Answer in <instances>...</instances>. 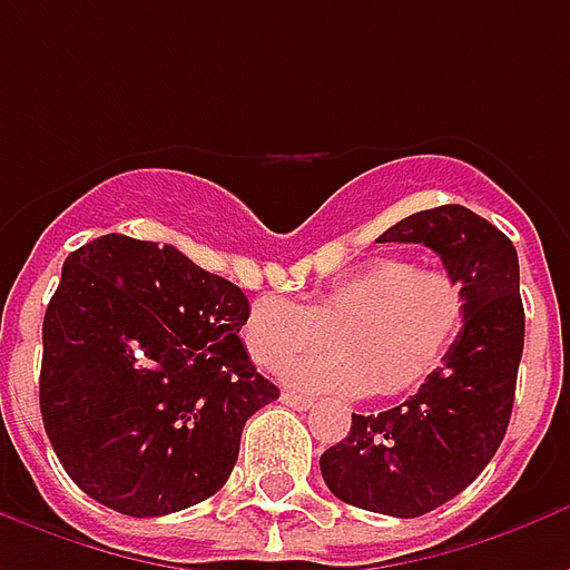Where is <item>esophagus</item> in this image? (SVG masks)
I'll list each match as a JSON object with an SVG mask.
<instances>
[{
    "label": "esophagus",
    "mask_w": 570,
    "mask_h": 570,
    "mask_svg": "<svg viewBox=\"0 0 570 570\" xmlns=\"http://www.w3.org/2000/svg\"><path fill=\"white\" fill-rule=\"evenodd\" d=\"M281 400H284L286 406L298 409V412H305V409H311V406H314V400H311V396H305V394H296V391H284V394H281Z\"/></svg>",
    "instance_id": "esophagus-1"
}]
</instances>
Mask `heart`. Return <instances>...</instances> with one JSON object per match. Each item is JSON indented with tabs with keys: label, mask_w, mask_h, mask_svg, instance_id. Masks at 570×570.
I'll list each match as a JSON object with an SVG mask.
<instances>
[{
	"label": "heart",
	"mask_w": 570,
	"mask_h": 570,
	"mask_svg": "<svg viewBox=\"0 0 570 570\" xmlns=\"http://www.w3.org/2000/svg\"><path fill=\"white\" fill-rule=\"evenodd\" d=\"M466 296L458 277L382 256L335 277L298 305L262 296L244 321L249 357L277 372L298 353L320 350L334 333L336 351L303 358L284 379L317 394H403L419 387L449 354L464 326Z\"/></svg>",
	"instance_id": "heart-1"
}]
</instances>
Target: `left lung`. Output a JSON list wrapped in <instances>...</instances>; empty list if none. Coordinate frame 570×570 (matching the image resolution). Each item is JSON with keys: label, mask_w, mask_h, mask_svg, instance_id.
Masks as SVG:
<instances>
[{"label": "left lung", "mask_w": 570, "mask_h": 570, "mask_svg": "<svg viewBox=\"0 0 570 570\" xmlns=\"http://www.w3.org/2000/svg\"><path fill=\"white\" fill-rule=\"evenodd\" d=\"M391 240L424 244L461 281L464 326L419 394L351 419L345 440L321 454V473L338 501L415 519L461 494L498 452L513 412L525 311L513 240L461 204L412 213L379 237Z\"/></svg>", "instance_id": "obj_1"}]
</instances>
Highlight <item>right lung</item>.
<instances>
[{
  "mask_svg": "<svg viewBox=\"0 0 570 570\" xmlns=\"http://www.w3.org/2000/svg\"><path fill=\"white\" fill-rule=\"evenodd\" d=\"M240 286L170 244L104 235L69 253L42 323L39 406L72 482L167 515L223 489L253 412L281 396L249 363Z\"/></svg>",
  "mask_w": 570,
  "mask_h": 570,
  "instance_id": "obj_1",
  "label": "right lung"
}]
</instances>
